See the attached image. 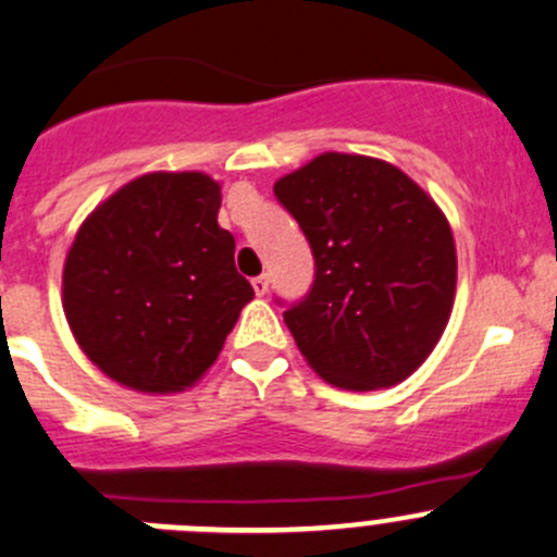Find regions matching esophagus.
<instances>
[{"mask_svg":"<svg viewBox=\"0 0 557 557\" xmlns=\"http://www.w3.org/2000/svg\"><path fill=\"white\" fill-rule=\"evenodd\" d=\"M252 288H256L258 296H263L269 290V277L267 274H258V277H252Z\"/></svg>","mask_w":557,"mask_h":557,"instance_id":"obj_1","label":"esophagus"}]
</instances>
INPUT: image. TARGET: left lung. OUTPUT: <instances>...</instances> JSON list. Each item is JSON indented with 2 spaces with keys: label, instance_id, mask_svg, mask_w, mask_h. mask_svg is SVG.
Segmentation results:
<instances>
[{
  "label": "left lung",
  "instance_id": "1",
  "mask_svg": "<svg viewBox=\"0 0 557 557\" xmlns=\"http://www.w3.org/2000/svg\"><path fill=\"white\" fill-rule=\"evenodd\" d=\"M274 196L315 258L310 294L283 312L307 364L350 392L405 381L455 305V236L438 203L392 163L339 152L277 180Z\"/></svg>",
  "mask_w": 557,
  "mask_h": 557
}]
</instances>
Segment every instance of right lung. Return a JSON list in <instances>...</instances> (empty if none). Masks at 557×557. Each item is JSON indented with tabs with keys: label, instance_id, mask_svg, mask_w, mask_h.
Listing matches in <instances>:
<instances>
[{
	"label": "right lung",
	"instance_id": "obj_1",
	"mask_svg": "<svg viewBox=\"0 0 557 557\" xmlns=\"http://www.w3.org/2000/svg\"><path fill=\"white\" fill-rule=\"evenodd\" d=\"M220 185L201 171L138 176L75 234L62 305L75 343L122 386H193L223 350L252 285L218 225Z\"/></svg>",
	"mask_w": 557,
	"mask_h": 557
}]
</instances>
